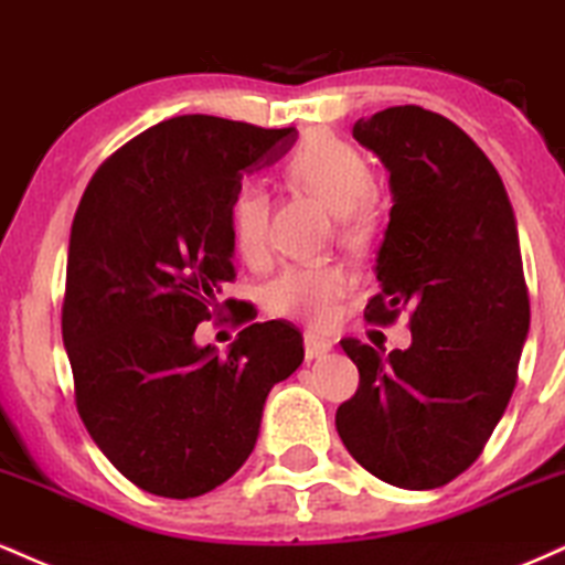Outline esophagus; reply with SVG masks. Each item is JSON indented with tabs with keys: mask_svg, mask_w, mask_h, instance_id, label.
Here are the masks:
<instances>
[{
	"mask_svg": "<svg viewBox=\"0 0 565 565\" xmlns=\"http://www.w3.org/2000/svg\"><path fill=\"white\" fill-rule=\"evenodd\" d=\"M330 349H333V343L324 341V338L311 333L303 335V354H307V360H317V356L328 354Z\"/></svg>",
	"mask_w": 565,
	"mask_h": 565,
	"instance_id": "esophagus-1",
	"label": "esophagus"
}]
</instances>
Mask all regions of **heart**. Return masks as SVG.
Listing matches in <instances>:
<instances>
[{"mask_svg":"<svg viewBox=\"0 0 565 565\" xmlns=\"http://www.w3.org/2000/svg\"><path fill=\"white\" fill-rule=\"evenodd\" d=\"M285 177L338 214L347 241L367 237L373 227L375 174L354 145L338 137H311L285 163ZM230 235L237 254L248 262L267 250V201L254 184H245L230 205ZM347 285V271L338 264H294L269 285L267 303L280 317L324 324L333 320L335 301Z\"/></svg>","mask_w":565,"mask_h":565,"instance_id":"heart-1","label":"heart"}]
</instances>
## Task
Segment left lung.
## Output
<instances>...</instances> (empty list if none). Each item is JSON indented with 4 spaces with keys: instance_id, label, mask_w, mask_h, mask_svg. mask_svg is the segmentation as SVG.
Wrapping results in <instances>:
<instances>
[{
    "instance_id": "left-lung-1",
    "label": "left lung",
    "mask_w": 565,
    "mask_h": 565,
    "mask_svg": "<svg viewBox=\"0 0 565 565\" xmlns=\"http://www.w3.org/2000/svg\"><path fill=\"white\" fill-rule=\"evenodd\" d=\"M356 142L391 171L381 290L364 320L409 311V349L341 347L360 388L335 413L343 447L399 489L449 483L483 452L519 381L529 288L505 184L460 126L420 105L360 118Z\"/></svg>"
}]
</instances>
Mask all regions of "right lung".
<instances>
[{
  "label": "right lung",
  "instance_id": "1",
  "mask_svg": "<svg viewBox=\"0 0 565 565\" xmlns=\"http://www.w3.org/2000/svg\"><path fill=\"white\" fill-rule=\"evenodd\" d=\"M296 129L177 116L118 148L86 184L71 227L63 343L76 409L118 473L188 500L254 452L267 394L294 375L303 338L285 320L245 328L227 356L195 347L232 311L230 205L241 179L275 163Z\"/></svg>",
  "mask_w": 565,
  "mask_h": 565
}]
</instances>
